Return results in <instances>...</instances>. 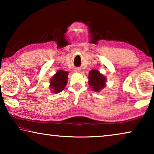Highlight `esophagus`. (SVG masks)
<instances>
[{
    "instance_id": "obj_1",
    "label": "esophagus",
    "mask_w": 154,
    "mask_h": 154,
    "mask_svg": "<svg viewBox=\"0 0 154 154\" xmlns=\"http://www.w3.org/2000/svg\"><path fill=\"white\" fill-rule=\"evenodd\" d=\"M74 72L75 73H79L80 72V69H78V68H75L74 69Z\"/></svg>"
}]
</instances>
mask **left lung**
<instances>
[{
    "mask_svg": "<svg viewBox=\"0 0 154 154\" xmlns=\"http://www.w3.org/2000/svg\"><path fill=\"white\" fill-rule=\"evenodd\" d=\"M88 85L96 92H100L106 87V78L96 69H92L88 75Z\"/></svg>",
    "mask_w": 154,
    "mask_h": 154,
    "instance_id": "1",
    "label": "left lung"
}]
</instances>
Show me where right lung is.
Wrapping results in <instances>:
<instances>
[{
    "label": "right lung",
    "instance_id": "right-lung-1",
    "mask_svg": "<svg viewBox=\"0 0 154 154\" xmlns=\"http://www.w3.org/2000/svg\"><path fill=\"white\" fill-rule=\"evenodd\" d=\"M68 74L67 71L58 70L52 75L50 81V88L52 93H59L64 89L68 82Z\"/></svg>",
    "mask_w": 154,
    "mask_h": 154
}]
</instances>
